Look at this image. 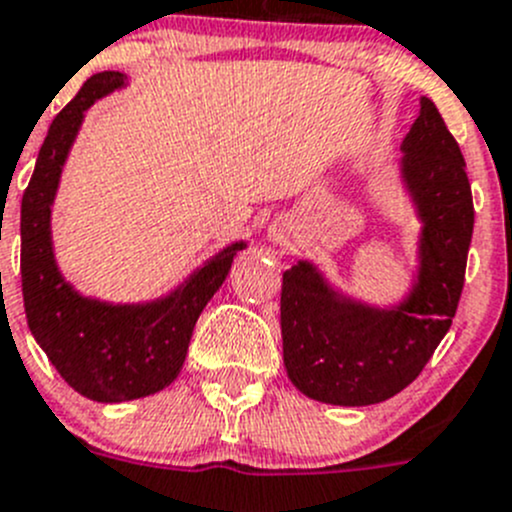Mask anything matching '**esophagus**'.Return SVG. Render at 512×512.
Instances as JSON below:
<instances>
[{
  "label": "esophagus",
  "instance_id": "obj_1",
  "mask_svg": "<svg viewBox=\"0 0 512 512\" xmlns=\"http://www.w3.org/2000/svg\"><path fill=\"white\" fill-rule=\"evenodd\" d=\"M290 230H292V227L287 225L285 220L272 222V227H270V240H272V242H280V245H282V242L290 240Z\"/></svg>",
  "mask_w": 512,
  "mask_h": 512
}]
</instances>
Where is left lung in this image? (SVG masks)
I'll list each match as a JSON object with an SVG mask.
<instances>
[{"mask_svg":"<svg viewBox=\"0 0 512 512\" xmlns=\"http://www.w3.org/2000/svg\"><path fill=\"white\" fill-rule=\"evenodd\" d=\"M400 180L420 220L418 270L408 295L377 307L335 290L312 262L282 275L280 327L287 377L327 405H375L423 372L453 325L465 282L473 195L458 142L433 99L405 135Z\"/></svg>","mask_w":512,"mask_h":512,"instance_id":"1","label":"left lung"}]
</instances>
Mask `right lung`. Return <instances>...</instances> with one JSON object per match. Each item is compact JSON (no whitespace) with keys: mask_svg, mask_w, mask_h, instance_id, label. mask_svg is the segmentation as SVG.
<instances>
[{"mask_svg":"<svg viewBox=\"0 0 512 512\" xmlns=\"http://www.w3.org/2000/svg\"><path fill=\"white\" fill-rule=\"evenodd\" d=\"M127 74H92L77 97L54 117L22 197V295L27 325L69 388L97 403H124L165 390L180 375L192 330L225 282L247 242H232L197 267L182 285L150 302L84 297L59 272L52 242V205L64 162L84 112Z\"/></svg>","mask_w":512,"mask_h":512,"instance_id":"obj_1","label":"right lung"}]
</instances>
